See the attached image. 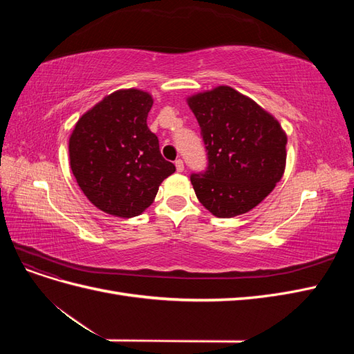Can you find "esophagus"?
Masks as SVG:
<instances>
[{
    "label": "esophagus",
    "instance_id": "obj_1",
    "mask_svg": "<svg viewBox=\"0 0 354 354\" xmlns=\"http://www.w3.org/2000/svg\"><path fill=\"white\" fill-rule=\"evenodd\" d=\"M176 168H177L178 173H183V169H185L183 160H181V159H177V160H176Z\"/></svg>",
    "mask_w": 354,
    "mask_h": 354
}]
</instances>
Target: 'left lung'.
<instances>
[{"label":"left lung","instance_id":"8db88e82","mask_svg":"<svg viewBox=\"0 0 354 354\" xmlns=\"http://www.w3.org/2000/svg\"><path fill=\"white\" fill-rule=\"evenodd\" d=\"M208 156L203 173L192 174L199 202L220 218L248 212L283 176L286 134L276 118L227 85L187 99Z\"/></svg>","mask_w":354,"mask_h":354}]
</instances>
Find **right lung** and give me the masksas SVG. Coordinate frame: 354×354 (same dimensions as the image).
<instances>
[{"mask_svg": "<svg viewBox=\"0 0 354 354\" xmlns=\"http://www.w3.org/2000/svg\"><path fill=\"white\" fill-rule=\"evenodd\" d=\"M152 95L118 90L85 112L69 138L71 169L93 205L131 218L151 207L162 181L176 171L147 128Z\"/></svg>", "mask_w": 354, "mask_h": 354, "instance_id": "obj_1", "label": "right lung"}]
</instances>
